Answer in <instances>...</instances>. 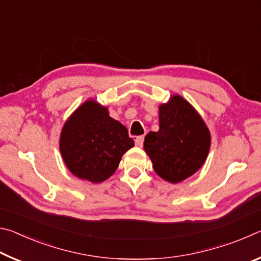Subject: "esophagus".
<instances>
[{"instance_id":"esophagus-1","label":"esophagus","mask_w":261,"mask_h":261,"mask_svg":"<svg viewBox=\"0 0 261 261\" xmlns=\"http://www.w3.org/2000/svg\"><path fill=\"white\" fill-rule=\"evenodd\" d=\"M135 141H136V146L141 147V146H143V144H144V136H138V137H136Z\"/></svg>"}]
</instances>
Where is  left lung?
<instances>
[{
	"instance_id": "8db88e82",
	"label": "left lung",
	"mask_w": 261,
	"mask_h": 261,
	"mask_svg": "<svg viewBox=\"0 0 261 261\" xmlns=\"http://www.w3.org/2000/svg\"><path fill=\"white\" fill-rule=\"evenodd\" d=\"M159 131L145 137L144 149L161 178L179 183L204 165L210 130L197 110L177 94L159 107Z\"/></svg>"
}]
</instances>
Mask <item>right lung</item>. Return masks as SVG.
<instances>
[{"label":"right lung","instance_id":"1","mask_svg":"<svg viewBox=\"0 0 261 261\" xmlns=\"http://www.w3.org/2000/svg\"><path fill=\"white\" fill-rule=\"evenodd\" d=\"M134 146L126 127L94 100H87L76 109L60 137V151L68 169L92 183L109 178L123 154Z\"/></svg>","mask_w":261,"mask_h":261}]
</instances>
